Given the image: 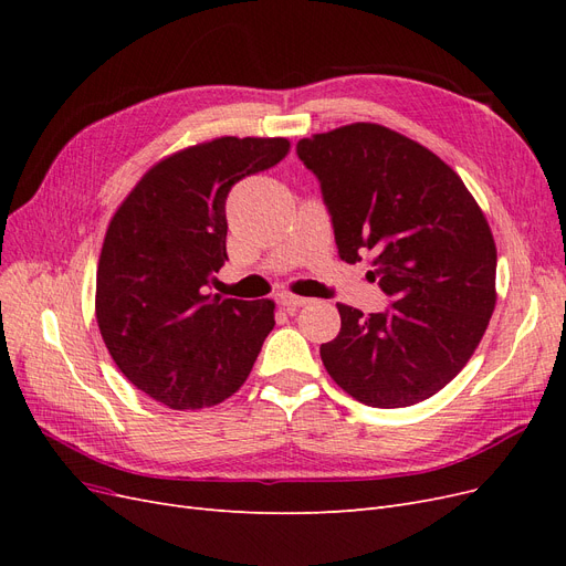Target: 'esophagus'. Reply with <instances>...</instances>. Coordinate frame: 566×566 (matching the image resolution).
Here are the masks:
<instances>
[{"label":"esophagus","instance_id":"esophagus-1","mask_svg":"<svg viewBox=\"0 0 566 566\" xmlns=\"http://www.w3.org/2000/svg\"><path fill=\"white\" fill-rule=\"evenodd\" d=\"M279 304L283 306V310H285L287 314H295V312L300 310V306L306 304V300H304V297H297V295L281 293V295H279Z\"/></svg>","mask_w":566,"mask_h":566}]
</instances>
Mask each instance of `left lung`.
I'll return each mask as SVG.
<instances>
[{"mask_svg": "<svg viewBox=\"0 0 566 566\" xmlns=\"http://www.w3.org/2000/svg\"><path fill=\"white\" fill-rule=\"evenodd\" d=\"M321 181L342 262L370 256L394 300L368 314L337 304L321 345L331 378L373 408L430 399L470 361L495 306L489 221L453 169L408 136L354 123L297 144Z\"/></svg>", "mask_w": 566, "mask_h": 566, "instance_id": "obj_1", "label": "left lung"}]
</instances>
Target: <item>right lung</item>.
<instances>
[{
  "mask_svg": "<svg viewBox=\"0 0 566 566\" xmlns=\"http://www.w3.org/2000/svg\"><path fill=\"white\" fill-rule=\"evenodd\" d=\"M290 150L283 136H219L153 165L113 214L96 321L125 378L175 410L241 389L273 325L271 300L210 295L227 256V196Z\"/></svg>",
  "mask_w": 566,
  "mask_h": 566,
  "instance_id": "right-lung-1",
  "label": "right lung"
}]
</instances>
